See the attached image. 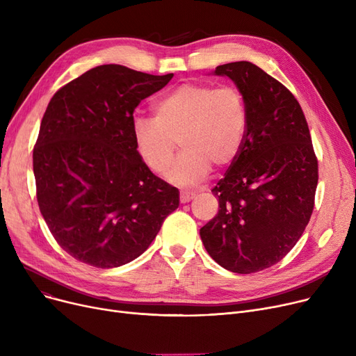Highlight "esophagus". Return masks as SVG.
<instances>
[{"label":"esophagus","instance_id":"obj_1","mask_svg":"<svg viewBox=\"0 0 356 356\" xmlns=\"http://www.w3.org/2000/svg\"><path fill=\"white\" fill-rule=\"evenodd\" d=\"M195 196H196L195 192L181 191V192H180V202H181V203H188V202H191Z\"/></svg>","mask_w":356,"mask_h":356}]
</instances>
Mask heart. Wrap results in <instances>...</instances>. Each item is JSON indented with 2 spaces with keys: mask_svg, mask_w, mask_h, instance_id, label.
<instances>
[{
  "mask_svg": "<svg viewBox=\"0 0 356 356\" xmlns=\"http://www.w3.org/2000/svg\"><path fill=\"white\" fill-rule=\"evenodd\" d=\"M248 124L247 99L238 88L181 83L154 104V118H134L133 138L138 156L156 173L170 167L179 141L183 153L167 179L191 186L207 177L212 164L235 161Z\"/></svg>",
  "mask_w": 356,
  "mask_h": 356,
  "instance_id": "heart-1",
  "label": "heart"
}]
</instances>
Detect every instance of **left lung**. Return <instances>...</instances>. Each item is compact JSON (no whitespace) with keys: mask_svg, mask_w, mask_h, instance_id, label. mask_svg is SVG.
Segmentation results:
<instances>
[{"mask_svg":"<svg viewBox=\"0 0 356 356\" xmlns=\"http://www.w3.org/2000/svg\"><path fill=\"white\" fill-rule=\"evenodd\" d=\"M244 93L250 124L241 153L212 189L218 215L200 228L208 254L232 273L251 274L282 261L313 212L317 159L300 104L251 62L220 65Z\"/></svg>","mask_w":356,"mask_h":356,"instance_id":"8db88e82","label":"left lung"}]
</instances>
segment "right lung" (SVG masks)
I'll list each match as a JSON object with an SVG mask.
<instances>
[{
	"instance_id": "add662e5",
	"label": "right lung",
	"mask_w": 356,
	"mask_h": 356,
	"mask_svg": "<svg viewBox=\"0 0 356 356\" xmlns=\"http://www.w3.org/2000/svg\"><path fill=\"white\" fill-rule=\"evenodd\" d=\"M172 78L102 65L47 105L33 149L37 202L58 244L85 264L136 259L179 208V191L152 173L133 138L134 109Z\"/></svg>"
}]
</instances>
